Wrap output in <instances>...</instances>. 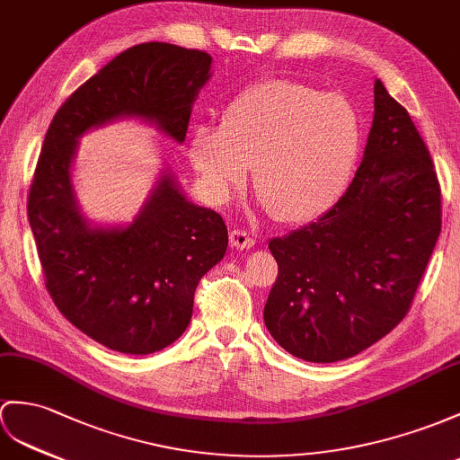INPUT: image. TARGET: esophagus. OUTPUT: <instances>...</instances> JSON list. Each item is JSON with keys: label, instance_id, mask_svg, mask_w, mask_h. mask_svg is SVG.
I'll list each match as a JSON object with an SVG mask.
<instances>
[{"label": "esophagus", "instance_id": "obj_1", "mask_svg": "<svg viewBox=\"0 0 460 460\" xmlns=\"http://www.w3.org/2000/svg\"><path fill=\"white\" fill-rule=\"evenodd\" d=\"M230 243H232V248H236V250H252L255 245V240L245 230L234 228L230 232Z\"/></svg>", "mask_w": 460, "mask_h": 460}]
</instances>
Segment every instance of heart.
<instances>
[{"label": "heart", "mask_w": 460, "mask_h": 460, "mask_svg": "<svg viewBox=\"0 0 460 460\" xmlns=\"http://www.w3.org/2000/svg\"><path fill=\"white\" fill-rule=\"evenodd\" d=\"M365 122L351 99L296 80H265L199 125L189 158L208 193L226 200L253 165L255 189L288 224L322 217L347 191L363 150Z\"/></svg>", "instance_id": "heart-1"}]
</instances>
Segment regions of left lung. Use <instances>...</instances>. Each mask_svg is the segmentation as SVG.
Listing matches in <instances>:
<instances>
[{"mask_svg":"<svg viewBox=\"0 0 460 460\" xmlns=\"http://www.w3.org/2000/svg\"><path fill=\"white\" fill-rule=\"evenodd\" d=\"M441 232V191L418 128L383 82L363 162L328 212L269 240L279 277L263 320L310 363L361 353L408 314Z\"/></svg>","mask_w":460,"mask_h":460,"instance_id":"8db88e82","label":"left lung"}]
</instances>
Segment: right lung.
<instances>
[{"instance_id":"obj_1","label":"right lung","mask_w":460,"mask_h":460,"mask_svg":"<svg viewBox=\"0 0 460 460\" xmlns=\"http://www.w3.org/2000/svg\"><path fill=\"white\" fill-rule=\"evenodd\" d=\"M210 64L200 50L137 44L77 87L44 137L27 205L44 281L68 322L113 351L155 353L187 330L195 288L226 253L228 230L167 167L132 222H92L72 181L77 144L122 119L183 144Z\"/></svg>"}]
</instances>
